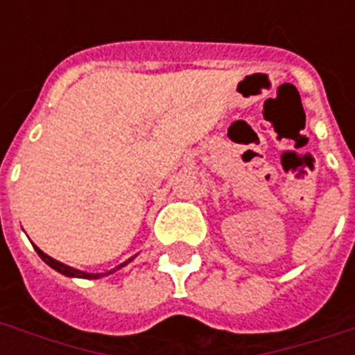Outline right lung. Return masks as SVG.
Instances as JSON below:
<instances>
[{
    "instance_id": "1",
    "label": "right lung",
    "mask_w": 355,
    "mask_h": 355,
    "mask_svg": "<svg viewBox=\"0 0 355 355\" xmlns=\"http://www.w3.org/2000/svg\"><path fill=\"white\" fill-rule=\"evenodd\" d=\"M35 250H36V252H38V256H40V258L44 259V261H46V263L49 265V267H51V269L58 270L60 275L69 276V278H86V280H97V278H103V276L112 275V272H116V270H118V269L125 267V265L130 263V261H132V259L136 258V256H132V258H128L127 261H123L121 265H118L116 269H110V270H107V272H86V270L73 269V267H69V265L62 263V261H58V259L51 258V256H47V254L42 252V250L38 247H35Z\"/></svg>"
}]
</instances>
